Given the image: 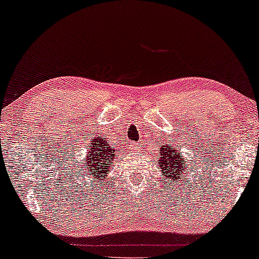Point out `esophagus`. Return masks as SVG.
Wrapping results in <instances>:
<instances>
[{
  "instance_id": "esophagus-1",
  "label": "esophagus",
  "mask_w": 259,
  "mask_h": 259,
  "mask_svg": "<svg viewBox=\"0 0 259 259\" xmlns=\"http://www.w3.org/2000/svg\"><path fill=\"white\" fill-rule=\"evenodd\" d=\"M142 142H132V143H131V149H133V150H138V149H141L142 148Z\"/></svg>"
}]
</instances>
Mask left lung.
Segmentation results:
<instances>
[{"label":"left lung","instance_id":"left-lung-1","mask_svg":"<svg viewBox=\"0 0 259 259\" xmlns=\"http://www.w3.org/2000/svg\"><path fill=\"white\" fill-rule=\"evenodd\" d=\"M158 164L161 167V174L165 175L168 181L175 182L186 172L185 159L182 158L181 149L168 147L167 144L160 145V156Z\"/></svg>","mask_w":259,"mask_h":259}]
</instances>
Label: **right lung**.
Returning <instances> with one entry per match:
<instances>
[{"label": "right lung", "instance_id": "1", "mask_svg": "<svg viewBox=\"0 0 259 259\" xmlns=\"http://www.w3.org/2000/svg\"><path fill=\"white\" fill-rule=\"evenodd\" d=\"M87 170L94 179H104L115 160V147L104 136L93 138L87 148Z\"/></svg>", "mask_w": 259, "mask_h": 259}]
</instances>
